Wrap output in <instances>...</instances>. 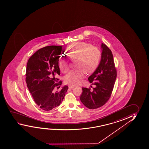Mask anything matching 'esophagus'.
Returning <instances> with one entry per match:
<instances>
[{
  "mask_svg": "<svg viewBox=\"0 0 149 149\" xmlns=\"http://www.w3.org/2000/svg\"><path fill=\"white\" fill-rule=\"evenodd\" d=\"M68 87H69V88H73L75 87V86L74 85H69Z\"/></svg>",
  "mask_w": 149,
  "mask_h": 149,
  "instance_id": "34e87169",
  "label": "esophagus"
}]
</instances>
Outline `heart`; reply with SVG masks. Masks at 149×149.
<instances>
[{
  "label": "heart",
  "mask_w": 149,
  "mask_h": 149,
  "mask_svg": "<svg viewBox=\"0 0 149 149\" xmlns=\"http://www.w3.org/2000/svg\"><path fill=\"white\" fill-rule=\"evenodd\" d=\"M70 60L75 61L74 66L78 69L70 71L64 77L66 84L76 85L81 81L84 77V71H93L98 66L101 58V52L97 47L85 42H78L70 46L67 53ZM61 70L65 72L68 69V63L65 58L59 62Z\"/></svg>",
  "instance_id": "b5f03b06"
}]
</instances>
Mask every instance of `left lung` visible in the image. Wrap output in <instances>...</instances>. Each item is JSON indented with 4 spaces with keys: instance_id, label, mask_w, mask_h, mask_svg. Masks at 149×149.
<instances>
[{
    "instance_id": "left-lung-1",
    "label": "left lung",
    "mask_w": 149,
    "mask_h": 149,
    "mask_svg": "<svg viewBox=\"0 0 149 149\" xmlns=\"http://www.w3.org/2000/svg\"><path fill=\"white\" fill-rule=\"evenodd\" d=\"M101 60L95 71L89 76L88 81L95 88L83 87L80 100L89 109H98L107 103L111 96L117 77L113 56L106 45L102 43Z\"/></svg>"
}]
</instances>
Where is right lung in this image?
<instances>
[{"mask_svg": "<svg viewBox=\"0 0 149 149\" xmlns=\"http://www.w3.org/2000/svg\"><path fill=\"white\" fill-rule=\"evenodd\" d=\"M62 46L43 47L31 56L27 63L26 82L34 102L40 109L48 111L62 102L68 87L58 82L60 75L58 61Z\"/></svg>", "mask_w": 149, "mask_h": 149, "instance_id": "1", "label": "right lung"}]
</instances>
